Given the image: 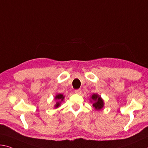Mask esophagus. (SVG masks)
Segmentation results:
<instances>
[{
	"label": "esophagus",
	"instance_id": "34e87169",
	"mask_svg": "<svg viewBox=\"0 0 148 148\" xmlns=\"http://www.w3.org/2000/svg\"><path fill=\"white\" fill-rule=\"evenodd\" d=\"M75 93H77V94H81L82 93V90L80 89H78V90H75Z\"/></svg>",
	"mask_w": 148,
	"mask_h": 148
}]
</instances>
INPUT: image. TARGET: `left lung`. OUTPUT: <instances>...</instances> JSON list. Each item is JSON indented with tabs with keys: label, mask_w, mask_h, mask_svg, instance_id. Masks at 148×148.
<instances>
[{
	"label": "left lung",
	"mask_w": 148,
	"mask_h": 148,
	"mask_svg": "<svg viewBox=\"0 0 148 148\" xmlns=\"http://www.w3.org/2000/svg\"><path fill=\"white\" fill-rule=\"evenodd\" d=\"M91 99L93 101V106L95 107V109L100 110L103 106V101L97 94H93L91 96Z\"/></svg>",
	"instance_id": "left-lung-1"
}]
</instances>
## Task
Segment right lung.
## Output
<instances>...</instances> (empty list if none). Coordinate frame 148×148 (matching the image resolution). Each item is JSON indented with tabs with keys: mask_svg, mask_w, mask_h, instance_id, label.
Masks as SVG:
<instances>
[{
	"mask_svg": "<svg viewBox=\"0 0 148 148\" xmlns=\"http://www.w3.org/2000/svg\"><path fill=\"white\" fill-rule=\"evenodd\" d=\"M55 99H57V100H58V101H62L63 99H64V96H63V95H62V94H58V95H56ZM60 103V101L59 102H57V104L55 105V107H58V106H59Z\"/></svg>",
	"mask_w": 148,
	"mask_h": 148,
	"instance_id": "right-lung-1",
	"label": "right lung"
}]
</instances>
